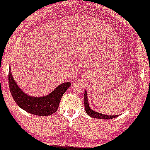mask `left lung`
I'll use <instances>...</instances> for the list:
<instances>
[{
	"instance_id": "1",
	"label": "left lung",
	"mask_w": 150,
	"mask_h": 150,
	"mask_svg": "<svg viewBox=\"0 0 150 150\" xmlns=\"http://www.w3.org/2000/svg\"><path fill=\"white\" fill-rule=\"evenodd\" d=\"M84 107L86 112L89 116L93 118L96 119H114L115 117H117L119 115H103L102 113H99L98 112H96L94 110H92L89 107L88 98H87V93L86 91H84Z\"/></svg>"
}]
</instances>
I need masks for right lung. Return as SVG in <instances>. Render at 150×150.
I'll list each match as a JSON object with an SVG mask.
<instances>
[{"instance_id":"1","label":"right lung","mask_w":150,"mask_h":150,"mask_svg":"<svg viewBox=\"0 0 150 150\" xmlns=\"http://www.w3.org/2000/svg\"><path fill=\"white\" fill-rule=\"evenodd\" d=\"M70 85L68 82L62 83L48 95L33 97L22 91L14 80L9 68L8 86L15 103L25 111L38 116H48L56 112L62 96Z\"/></svg>"}]
</instances>
